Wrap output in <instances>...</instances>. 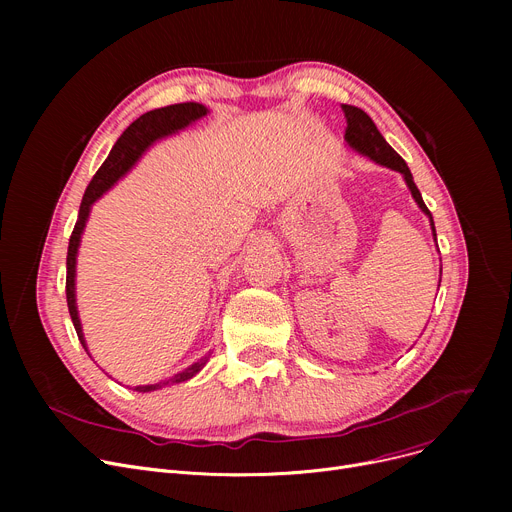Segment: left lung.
<instances>
[{
    "label": "left lung",
    "mask_w": 512,
    "mask_h": 512,
    "mask_svg": "<svg viewBox=\"0 0 512 512\" xmlns=\"http://www.w3.org/2000/svg\"><path fill=\"white\" fill-rule=\"evenodd\" d=\"M342 112H344V118H346V132H344V139L346 143L351 145L353 149H357L359 153L367 155L369 159H373L375 164H382L390 170H396L400 172L402 176H405L411 193H413V199L417 201V205L421 207V211L425 215H429V222H432V230H434V236H436V226H434V220H432V213H429L427 205L423 203L421 199V193L419 188L413 180V174L407 166V161L402 159L388 143L386 139L380 134L378 126L373 124V120L361 110V107H355V105H346L342 103Z\"/></svg>",
    "instance_id": "left-lung-1"
}]
</instances>
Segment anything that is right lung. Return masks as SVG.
<instances>
[{
    "label": "right lung",
    "mask_w": 512,
    "mask_h": 512,
    "mask_svg": "<svg viewBox=\"0 0 512 512\" xmlns=\"http://www.w3.org/2000/svg\"><path fill=\"white\" fill-rule=\"evenodd\" d=\"M207 114V107L201 103H174V105H166L159 107V110H151L147 114H143L141 118L134 120L124 132L122 137L116 141L114 149L107 155V159L101 164V168L95 172L93 180L89 182L87 191L83 195V203H80L78 209V220L74 224V230L70 234V242H68V257H66V301H68V311L72 317V324L76 330V336L85 346V338H83V328H80V319L76 313V301H74V267H76V251H78V242H80V234H83V228L87 224L89 218V209L91 205L110 188L124 172L130 170V166L141 157V153L159 137H166V134H172L184 126H188L191 122H195L197 118ZM209 357H203L201 361H197L195 365H191L188 369H184L182 373H176L174 378L159 382V384H151V386H137L134 390L137 392H151V390H159L170 384H180L191 380L193 375H197L203 365L207 363Z\"/></svg>",
    "instance_id": "obj_1"
}]
</instances>
